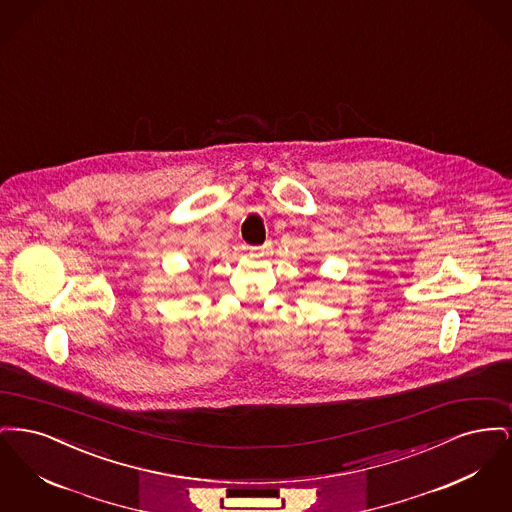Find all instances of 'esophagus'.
Masks as SVG:
<instances>
[{
	"instance_id": "esophagus-1",
	"label": "esophagus",
	"mask_w": 512,
	"mask_h": 512,
	"mask_svg": "<svg viewBox=\"0 0 512 512\" xmlns=\"http://www.w3.org/2000/svg\"><path fill=\"white\" fill-rule=\"evenodd\" d=\"M251 253H253L255 257H263V255H268V253H272V244L268 242V244L263 245V247H253V249H251Z\"/></svg>"
}]
</instances>
